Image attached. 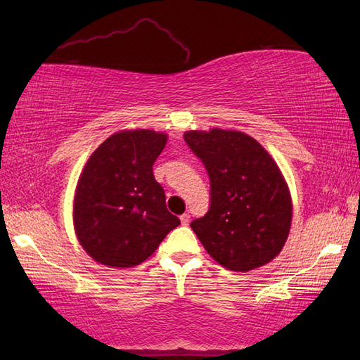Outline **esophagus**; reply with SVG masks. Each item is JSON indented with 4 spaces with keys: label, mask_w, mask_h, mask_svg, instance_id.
Segmentation results:
<instances>
[{
    "label": "esophagus",
    "mask_w": 360,
    "mask_h": 360,
    "mask_svg": "<svg viewBox=\"0 0 360 360\" xmlns=\"http://www.w3.org/2000/svg\"><path fill=\"white\" fill-rule=\"evenodd\" d=\"M180 221H181V225H183V226L189 225V222H191V216H189V213H183V214L180 216Z\"/></svg>",
    "instance_id": "obj_1"
}]
</instances>
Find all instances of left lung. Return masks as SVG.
I'll return each instance as SVG.
<instances>
[{
    "label": "left lung",
    "instance_id": "left-lung-1",
    "mask_svg": "<svg viewBox=\"0 0 360 360\" xmlns=\"http://www.w3.org/2000/svg\"><path fill=\"white\" fill-rule=\"evenodd\" d=\"M186 144L210 179V207L191 224L217 263L233 271L267 264L284 248L292 204L284 176L258 141L238 130H189Z\"/></svg>",
    "mask_w": 360,
    "mask_h": 360
}]
</instances>
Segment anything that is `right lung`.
Returning <instances> with one entry per match:
<instances>
[{
    "label": "right lung",
    "instance_id": "1",
    "mask_svg": "<svg viewBox=\"0 0 360 360\" xmlns=\"http://www.w3.org/2000/svg\"><path fill=\"white\" fill-rule=\"evenodd\" d=\"M167 139L155 130H122L86 160L75 191L73 225L81 246L97 263L138 266L180 225L153 176Z\"/></svg>",
    "mask_w": 360,
    "mask_h": 360
}]
</instances>
